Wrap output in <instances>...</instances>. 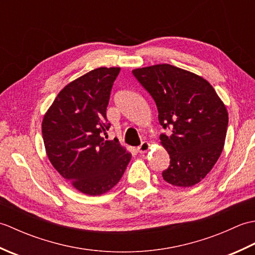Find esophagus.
<instances>
[{"label": "esophagus", "instance_id": "obj_1", "mask_svg": "<svg viewBox=\"0 0 255 255\" xmlns=\"http://www.w3.org/2000/svg\"><path fill=\"white\" fill-rule=\"evenodd\" d=\"M151 148V144L148 141H143L141 144L137 147V151L139 153H145L147 151H149Z\"/></svg>", "mask_w": 255, "mask_h": 255}]
</instances>
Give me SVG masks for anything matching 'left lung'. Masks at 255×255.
Wrapping results in <instances>:
<instances>
[{"mask_svg": "<svg viewBox=\"0 0 255 255\" xmlns=\"http://www.w3.org/2000/svg\"><path fill=\"white\" fill-rule=\"evenodd\" d=\"M132 73L154 100L159 122L169 136L160 134L170 154L164 181L191 187L208 174L223 152L228 112L207 80L167 63L138 68Z\"/></svg>", "mask_w": 255, "mask_h": 255, "instance_id": "1", "label": "left lung"}]
</instances>
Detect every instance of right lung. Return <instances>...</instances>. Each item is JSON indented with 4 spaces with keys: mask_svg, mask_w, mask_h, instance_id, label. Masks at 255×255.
<instances>
[{
    "mask_svg": "<svg viewBox=\"0 0 255 255\" xmlns=\"http://www.w3.org/2000/svg\"><path fill=\"white\" fill-rule=\"evenodd\" d=\"M121 68L101 67L67 84L41 124L48 159L79 192L99 196L116 185L131 159L118 139L106 140V108Z\"/></svg>",
    "mask_w": 255,
    "mask_h": 255,
    "instance_id": "1",
    "label": "right lung"
}]
</instances>
